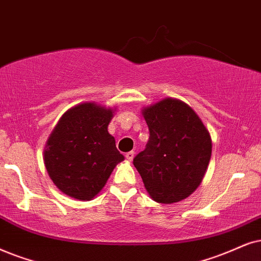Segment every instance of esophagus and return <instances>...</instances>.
I'll return each mask as SVG.
<instances>
[{"label":"esophagus","mask_w":261,"mask_h":261,"mask_svg":"<svg viewBox=\"0 0 261 261\" xmlns=\"http://www.w3.org/2000/svg\"><path fill=\"white\" fill-rule=\"evenodd\" d=\"M134 156H135V151H127V153L125 154V158H126V159H127L128 161L133 160Z\"/></svg>","instance_id":"obj_1"}]
</instances>
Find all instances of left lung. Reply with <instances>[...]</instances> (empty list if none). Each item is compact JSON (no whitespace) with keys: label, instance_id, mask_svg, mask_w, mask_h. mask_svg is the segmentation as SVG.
<instances>
[{"label":"left lung","instance_id":"obj_1","mask_svg":"<svg viewBox=\"0 0 261 261\" xmlns=\"http://www.w3.org/2000/svg\"><path fill=\"white\" fill-rule=\"evenodd\" d=\"M143 115L149 140L134 165L151 199L178 202L202 182L212 154L210 133L195 112L174 98L147 107Z\"/></svg>","mask_w":261,"mask_h":261}]
</instances>
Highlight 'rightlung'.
Here are the masks:
<instances>
[{
	"instance_id": "right-lung-1",
	"label": "right lung",
	"mask_w": 261,
	"mask_h": 261,
	"mask_svg": "<svg viewBox=\"0 0 261 261\" xmlns=\"http://www.w3.org/2000/svg\"><path fill=\"white\" fill-rule=\"evenodd\" d=\"M110 108L78 105L62 115L47 142L44 164L49 177L66 195L91 200L124 156L108 134Z\"/></svg>"
}]
</instances>
